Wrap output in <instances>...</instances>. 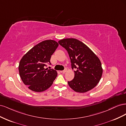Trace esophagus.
Listing matches in <instances>:
<instances>
[{"label":"esophagus","mask_w":126,"mask_h":126,"mask_svg":"<svg viewBox=\"0 0 126 126\" xmlns=\"http://www.w3.org/2000/svg\"><path fill=\"white\" fill-rule=\"evenodd\" d=\"M67 71V69H64V70H63V71H60V72H62V73H65V72Z\"/></svg>","instance_id":"obj_1"}]
</instances>
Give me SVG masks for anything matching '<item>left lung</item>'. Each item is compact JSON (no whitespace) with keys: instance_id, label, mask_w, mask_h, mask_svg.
Instances as JSON below:
<instances>
[{"instance_id":"8db88e82","label":"left lung","mask_w":126,"mask_h":126,"mask_svg":"<svg viewBox=\"0 0 126 126\" xmlns=\"http://www.w3.org/2000/svg\"><path fill=\"white\" fill-rule=\"evenodd\" d=\"M68 51L74 70V78L68 83L76 92L84 93L93 89L99 82L102 75L100 59L91 49L75 38H66L58 41Z\"/></svg>"}]
</instances>
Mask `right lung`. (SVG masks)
<instances>
[{
  "label": "right lung",
  "mask_w": 126,
  "mask_h": 126,
  "mask_svg": "<svg viewBox=\"0 0 126 126\" xmlns=\"http://www.w3.org/2000/svg\"><path fill=\"white\" fill-rule=\"evenodd\" d=\"M58 46L54 40H44L35 45L22 57L18 67L19 72L22 82L29 89L42 92L52 85L57 72L46 67L50 63L51 56Z\"/></svg>",
  "instance_id": "1"
}]
</instances>
